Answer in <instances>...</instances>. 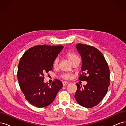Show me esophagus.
<instances>
[{"instance_id":"1","label":"esophagus","mask_w":126,"mask_h":126,"mask_svg":"<svg viewBox=\"0 0 126 126\" xmlns=\"http://www.w3.org/2000/svg\"><path fill=\"white\" fill-rule=\"evenodd\" d=\"M68 83H69V82H67V81H63V86H66V85H67Z\"/></svg>"}]
</instances>
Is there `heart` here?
Listing matches in <instances>:
<instances>
[{
  "mask_svg": "<svg viewBox=\"0 0 126 126\" xmlns=\"http://www.w3.org/2000/svg\"><path fill=\"white\" fill-rule=\"evenodd\" d=\"M66 56L67 57V58H68V60H69V61L71 63H72L76 59H77L78 58V57H77V55H75V54H74V53H72V52H68L67 54L66 55ZM58 62H59L58 58H56L54 60V63H53L54 66H57V65H58ZM63 77L64 79H69L71 77V76L69 75L65 74V75H63Z\"/></svg>",
  "mask_w": 126,
  "mask_h": 126,
  "instance_id": "b5f03b06",
  "label": "heart"
}]
</instances>
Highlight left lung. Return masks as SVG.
Wrapping results in <instances>:
<instances>
[{"mask_svg": "<svg viewBox=\"0 0 126 126\" xmlns=\"http://www.w3.org/2000/svg\"><path fill=\"white\" fill-rule=\"evenodd\" d=\"M76 47L82 60L81 71L79 79L86 81L87 85L76 83L77 90L75 98L78 104L86 108L97 105L108 91L110 84L109 69L102 53L96 48L78 44Z\"/></svg>", "mask_w": 126, "mask_h": 126, "instance_id": "1", "label": "left lung"}]
</instances>
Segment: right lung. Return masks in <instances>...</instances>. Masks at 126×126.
I'll return each instance as SVG.
<instances>
[{
	"label": "right lung",
	"instance_id": "obj_1",
	"mask_svg": "<svg viewBox=\"0 0 126 126\" xmlns=\"http://www.w3.org/2000/svg\"><path fill=\"white\" fill-rule=\"evenodd\" d=\"M63 46H36L27 50L18 64L17 78L26 99L37 107H46L53 102L63 83L55 79L50 85L44 82V74L52 70L55 59Z\"/></svg>",
	"mask_w": 126,
	"mask_h": 126
}]
</instances>
